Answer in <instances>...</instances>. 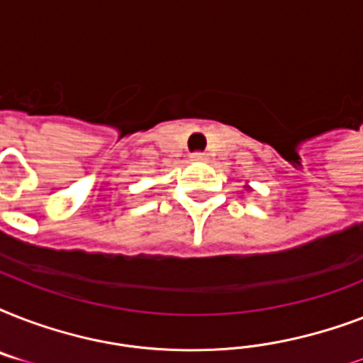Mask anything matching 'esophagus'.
I'll list each match as a JSON object with an SVG mask.
<instances>
[{"mask_svg":"<svg viewBox=\"0 0 363 363\" xmlns=\"http://www.w3.org/2000/svg\"><path fill=\"white\" fill-rule=\"evenodd\" d=\"M190 158L194 160V162H205V160H207V154L205 152H192V156H190Z\"/></svg>","mask_w":363,"mask_h":363,"instance_id":"obj_1","label":"esophagus"}]
</instances>
